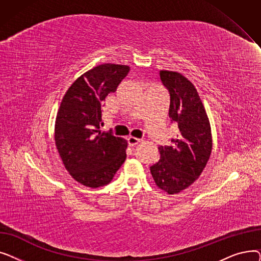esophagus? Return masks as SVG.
<instances>
[{
  "mask_svg": "<svg viewBox=\"0 0 261 261\" xmlns=\"http://www.w3.org/2000/svg\"><path fill=\"white\" fill-rule=\"evenodd\" d=\"M127 141H128V144H129L130 147H134V146L138 145L139 143H141V140L136 139V138H133V136H130V138L127 139Z\"/></svg>",
  "mask_w": 261,
  "mask_h": 261,
  "instance_id": "34e87169",
  "label": "esophagus"
}]
</instances>
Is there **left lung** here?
I'll use <instances>...</instances> for the list:
<instances>
[{
  "mask_svg": "<svg viewBox=\"0 0 261 261\" xmlns=\"http://www.w3.org/2000/svg\"><path fill=\"white\" fill-rule=\"evenodd\" d=\"M160 79L169 93L168 116L177 126L169 146H160L161 159L150 167L159 188L173 195L193 184L206 166L213 140L210 120L200 96L182 74L160 71Z\"/></svg>",
  "mask_w": 261,
  "mask_h": 261,
  "instance_id": "obj_1",
  "label": "left lung"
}]
</instances>
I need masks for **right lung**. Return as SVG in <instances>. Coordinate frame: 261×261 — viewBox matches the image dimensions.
<instances>
[{
    "instance_id": "1",
    "label": "right lung",
    "mask_w": 261,
    "mask_h": 261,
    "mask_svg": "<svg viewBox=\"0 0 261 261\" xmlns=\"http://www.w3.org/2000/svg\"><path fill=\"white\" fill-rule=\"evenodd\" d=\"M129 71L128 65L95 66L75 80L61 101L55 143L66 170L85 186L109 184L127 158V142L99 129L102 101L116 91Z\"/></svg>"
}]
</instances>
